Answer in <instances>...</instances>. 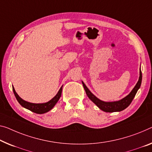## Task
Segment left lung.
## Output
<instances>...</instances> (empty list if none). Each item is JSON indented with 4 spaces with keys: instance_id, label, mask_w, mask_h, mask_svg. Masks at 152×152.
Segmentation results:
<instances>
[{
    "instance_id": "1",
    "label": "left lung",
    "mask_w": 152,
    "mask_h": 152,
    "mask_svg": "<svg viewBox=\"0 0 152 152\" xmlns=\"http://www.w3.org/2000/svg\"><path fill=\"white\" fill-rule=\"evenodd\" d=\"M142 81V73L141 69H140V75L139 78L138 82L137 83L136 86H134V88H133L132 90L130 92V93L126 96L124 98V99H121L118 101H113V102H104L102 100L98 99L96 96L92 94L90 92L89 89L86 87L82 81L83 86L84 88V90L86 91V93L88 98L94 102V103L96 105L99 109H101L102 111L104 112H108V113H112V112H116V111H121L125 109L126 108L130 105V104L131 103L133 99H134L135 95H136L137 91L140 88L141 84Z\"/></svg>"
}]
</instances>
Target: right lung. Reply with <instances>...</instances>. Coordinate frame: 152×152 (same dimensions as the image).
<instances>
[{
	"label": "right lung",
	"instance_id": "right-lung-1",
	"mask_svg": "<svg viewBox=\"0 0 152 152\" xmlns=\"http://www.w3.org/2000/svg\"><path fill=\"white\" fill-rule=\"evenodd\" d=\"M62 86L60 88V89L58 91L57 94L52 99H51L50 101L45 102V103H32V102H29L26 101V100H23L19 96L17 93H16L15 89H14L13 86V91L16 99L18 101V102L24 108L28 109V110L31 111L34 113H38V114H42L45 113L50 111L53 107L55 106V104L57 103L58 100L60 99V96L62 94Z\"/></svg>",
	"mask_w": 152,
	"mask_h": 152
}]
</instances>
